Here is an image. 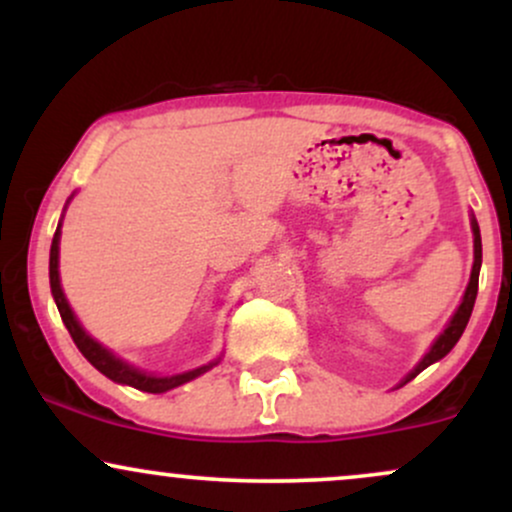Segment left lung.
Listing matches in <instances>:
<instances>
[{
  "label": "left lung",
  "instance_id": "obj_1",
  "mask_svg": "<svg viewBox=\"0 0 512 512\" xmlns=\"http://www.w3.org/2000/svg\"><path fill=\"white\" fill-rule=\"evenodd\" d=\"M472 233H474V264H472V276H469V284H467V291H464L462 296V303L460 308L455 310V315H452V320L448 322V327H445V332L440 334V337L433 342L431 351L421 358L419 366H416L407 378L402 380L404 383H409L411 378H416V375L421 373V370L431 366V363L440 361L443 356L450 354L452 346L457 344V339L462 337L464 327H467L469 322V315H472V308H474V301H477V291H479V269H481V236H479V226H477V219H472Z\"/></svg>",
  "mask_w": 512,
  "mask_h": 512
}]
</instances>
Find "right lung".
Instances as JSON below:
<instances>
[{
  "label": "right lung",
  "instance_id": "add662e5",
  "mask_svg": "<svg viewBox=\"0 0 512 512\" xmlns=\"http://www.w3.org/2000/svg\"><path fill=\"white\" fill-rule=\"evenodd\" d=\"M60 226H57L55 238H52V248H50V289H52V296H55L57 310H60L64 327H67L69 334H72L74 344L79 346V351L86 356V361L91 363L93 368L101 370L105 378H110L113 383L137 387V390H142V392H154V395H158V392H168L182 383H190V380H195L197 375L207 373L209 368H214L216 363H219V361H214V363H207V366H202V368L187 370V373L170 375V378H158V375H149V373H144V370L129 366V363L122 361V358L110 354V351L105 349V346L98 344L96 339L88 337L86 330L79 325V320H76V315L72 313V308H69L67 298H64L62 284H60V272H57V264H60V236H62Z\"/></svg>",
  "mask_w": 512,
  "mask_h": 512
}]
</instances>
